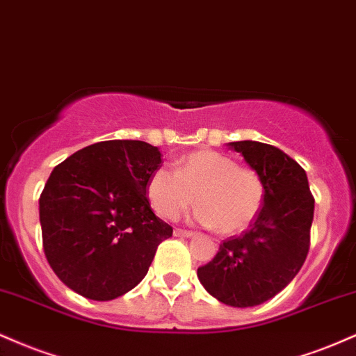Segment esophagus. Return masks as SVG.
<instances>
[{"instance_id": "obj_1", "label": "esophagus", "mask_w": 356, "mask_h": 356, "mask_svg": "<svg viewBox=\"0 0 356 356\" xmlns=\"http://www.w3.org/2000/svg\"><path fill=\"white\" fill-rule=\"evenodd\" d=\"M173 235L175 236H181V238H191L195 235V233L193 232H186V229H181V228H177L173 232Z\"/></svg>"}]
</instances>
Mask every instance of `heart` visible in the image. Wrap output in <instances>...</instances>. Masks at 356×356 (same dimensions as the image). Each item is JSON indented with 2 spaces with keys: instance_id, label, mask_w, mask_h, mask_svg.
<instances>
[{
  "instance_id": "1",
  "label": "heart",
  "mask_w": 356,
  "mask_h": 356,
  "mask_svg": "<svg viewBox=\"0 0 356 356\" xmlns=\"http://www.w3.org/2000/svg\"><path fill=\"white\" fill-rule=\"evenodd\" d=\"M146 196L158 216L175 220L195 203V223L218 227L225 235L245 232L261 210L265 186L257 171L233 158L198 149L179 158L177 170L160 166L146 181Z\"/></svg>"
}]
</instances>
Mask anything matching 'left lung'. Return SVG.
<instances>
[{"instance_id":"left-lung-1","label":"left lung","mask_w":356,"mask_h":356,"mask_svg":"<svg viewBox=\"0 0 356 356\" xmlns=\"http://www.w3.org/2000/svg\"><path fill=\"white\" fill-rule=\"evenodd\" d=\"M265 186L261 210L241 236L229 238L198 280L229 307H257L273 298L296 277L310 246L315 200L307 173L285 152L260 141H233Z\"/></svg>"}]
</instances>
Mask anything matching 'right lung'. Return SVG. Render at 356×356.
<instances>
[{
	"label": "right lung",
	"instance_id": "obj_1",
	"mask_svg": "<svg viewBox=\"0 0 356 356\" xmlns=\"http://www.w3.org/2000/svg\"><path fill=\"white\" fill-rule=\"evenodd\" d=\"M160 163L156 146L110 140L79 149L51 171L40 196L44 254L78 295L108 302L128 293L171 236L173 228L146 198V181Z\"/></svg>",
	"mask_w": 356,
	"mask_h": 356
}]
</instances>
